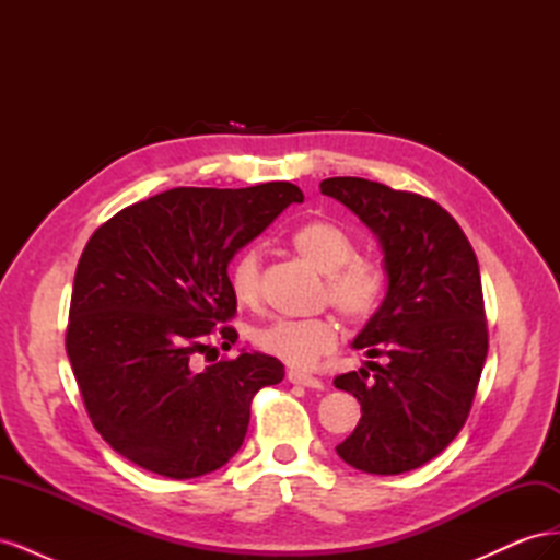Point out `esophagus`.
Listing matches in <instances>:
<instances>
[{
    "label": "esophagus",
    "mask_w": 560,
    "mask_h": 560,
    "mask_svg": "<svg viewBox=\"0 0 560 560\" xmlns=\"http://www.w3.org/2000/svg\"><path fill=\"white\" fill-rule=\"evenodd\" d=\"M287 378H290V383L303 385V387H313V389L325 387V383H322L319 378H315L311 374H303V371H290V374H287Z\"/></svg>",
    "instance_id": "1"
}]
</instances>
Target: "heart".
<instances>
[{"mask_svg":"<svg viewBox=\"0 0 560 560\" xmlns=\"http://www.w3.org/2000/svg\"><path fill=\"white\" fill-rule=\"evenodd\" d=\"M301 259L327 276V296L346 317L360 319L376 306L383 290V273L374 261L354 257L350 235L331 222H308L292 233ZM233 296L245 306L259 299V252L245 249L231 266ZM252 343L280 362L306 369L319 354L336 346L331 317L273 319L252 331Z\"/></svg>","mask_w":560,"mask_h":560,"instance_id":"b5f03b06","label":"heart"}]
</instances>
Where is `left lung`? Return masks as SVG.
I'll list each match as a JSON object with an SVG mask.
<instances>
[{
  "label": "left lung",
  "mask_w": 560,
  "mask_h": 560,
  "mask_svg": "<svg viewBox=\"0 0 560 560\" xmlns=\"http://www.w3.org/2000/svg\"><path fill=\"white\" fill-rule=\"evenodd\" d=\"M319 191L376 235L385 296L350 343L368 369L336 376L362 418L336 446L366 474L430 463L463 430L488 352L479 261L467 235L434 200L362 177H329ZM383 353L385 365L370 360Z\"/></svg>",
  "instance_id": "8db88e82"
}]
</instances>
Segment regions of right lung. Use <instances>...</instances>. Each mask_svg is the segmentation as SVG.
<instances>
[{
	"label": "right lung",
	"instance_id": "obj_1",
	"mask_svg": "<svg viewBox=\"0 0 560 560\" xmlns=\"http://www.w3.org/2000/svg\"><path fill=\"white\" fill-rule=\"evenodd\" d=\"M303 202L299 186L163 191L114 214L83 249L67 358L95 430L130 463L167 479L226 465L245 442L257 389L284 378L280 360L241 350L194 364L208 338L235 329L229 264L273 219Z\"/></svg>",
	"mask_w": 560,
	"mask_h": 560
}]
</instances>
